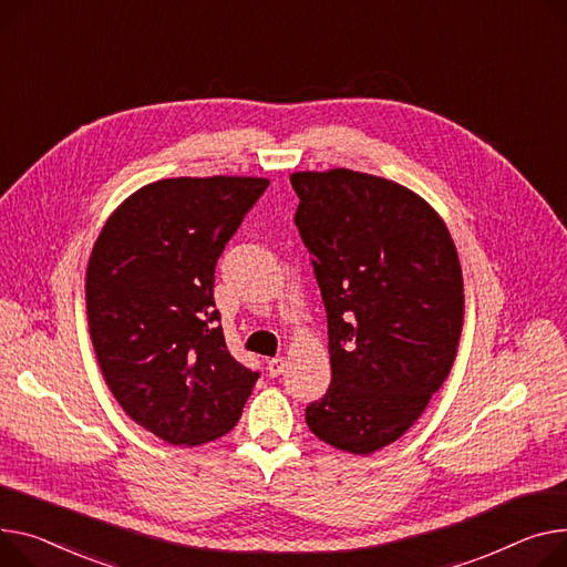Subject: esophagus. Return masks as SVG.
<instances>
[{
  "label": "esophagus",
  "mask_w": 567,
  "mask_h": 567,
  "mask_svg": "<svg viewBox=\"0 0 567 567\" xmlns=\"http://www.w3.org/2000/svg\"><path fill=\"white\" fill-rule=\"evenodd\" d=\"M285 367H287V360L285 358H274V360H269V375H274V379H276V375H280L282 371H285Z\"/></svg>",
  "instance_id": "1"
}]
</instances>
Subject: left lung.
<instances>
[{
	"label": "left lung",
	"instance_id": "obj_1",
	"mask_svg": "<svg viewBox=\"0 0 567 567\" xmlns=\"http://www.w3.org/2000/svg\"><path fill=\"white\" fill-rule=\"evenodd\" d=\"M289 179L332 369L306 422L326 444L369 456L422 417L454 367L465 317L458 250L440 214L403 184L349 168Z\"/></svg>",
	"mask_w": 567,
	"mask_h": 567
}]
</instances>
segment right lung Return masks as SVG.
Wrapping results in <instances>:
<instances>
[{"label": "right lung", "mask_w": 567, "mask_h": 567, "mask_svg": "<svg viewBox=\"0 0 567 567\" xmlns=\"http://www.w3.org/2000/svg\"><path fill=\"white\" fill-rule=\"evenodd\" d=\"M264 177H168L113 212L86 269V315L104 383L145 431L175 446L228 433L257 371L225 347L216 261Z\"/></svg>", "instance_id": "1"}]
</instances>
